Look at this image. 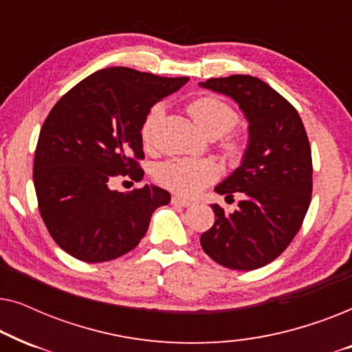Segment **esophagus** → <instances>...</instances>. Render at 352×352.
<instances>
[{
	"label": "esophagus",
	"instance_id": "34e87169",
	"mask_svg": "<svg viewBox=\"0 0 352 352\" xmlns=\"http://www.w3.org/2000/svg\"><path fill=\"white\" fill-rule=\"evenodd\" d=\"M171 204H173V205H176V206H182V208H187V206H190V205H192L189 200L182 199V197H179V195L171 197Z\"/></svg>",
	"mask_w": 352,
	"mask_h": 352
}]
</instances>
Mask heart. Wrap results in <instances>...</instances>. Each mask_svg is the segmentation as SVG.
I'll return each mask as SVG.
<instances>
[{
  "label": "heart",
  "instance_id": "obj_1",
  "mask_svg": "<svg viewBox=\"0 0 352 352\" xmlns=\"http://www.w3.org/2000/svg\"><path fill=\"white\" fill-rule=\"evenodd\" d=\"M187 110L194 123L206 136H223L232 131L235 124L239 123V113L228 102L218 98H211V96L195 99L189 104ZM160 113V107H153L144 120L141 128L144 146L152 144L153 129H155ZM235 148H237L235 144H228L229 152H235ZM155 176L162 186L181 195L190 197L218 179L219 166L210 158H171L157 168Z\"/></svg>",
  "mask_w": 352,
  "mask_h": 352
}]
</instances>
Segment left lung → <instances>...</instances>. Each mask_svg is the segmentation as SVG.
<instances>
[{
	"instance_id": "1",
	"label": "left lung",
	"mask_w": 352,
	"mask_h": 352,
	"mask_svg": "<svg viewBox=\"0 0 352 352\" xmlns=\"http://www.w3.org/2000/svg\"><path fill=\"white\" fill-rule=\"evenodd\" d=\"M239 104L248 122L242 162L214 187L234 213L211 205L214 224L201 234L204 252L221 266L252 271L274 261L300 230L312 194L311 146L296 109L256 76L232 75L199 83Z\"/></svg>"
}]
</instances>
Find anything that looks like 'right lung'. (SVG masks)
I'll return each mask as SVG.
<instances>
[{"label": "right lung", "instance_id": "obj_1", "mask_svg": "<svg viewBox=\"0 0 352 352\" xmlns=\"http://www.w3.org/2000/svg\"><path fill=\"white\" fill-rule=\"evenodd\" d=\"M187 81L109 67L52 107L38 138L33 182L41 218L64 252L86 263L117 259L141 242L153 211L170 204L162 187L118 192L109 181L118 175L142 179L144 120Z\"/></svg>", "mask_w": 352, "mask_h": 352}]
</instances>
